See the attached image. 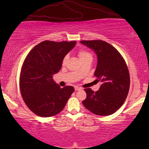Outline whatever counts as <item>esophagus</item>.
I'll list each match as a JSON object with an SVG mask.
<instances>
[{
  "mask_svg": "<svg viewBox=\"0 0 149 149\" xmlns=\"http://www.w3.org/2000/svg\"><path fill=\"white\" fill-rule=\"evenodd\" d=\"M74 89H75V91H79V90L81 89V88H79V87H78V86H76L74 88Z\"/></svg>",
  "mask_w": 149,
  "mask_h": 149,
  "instance_id": "obj_1",
  "label": "esophagus"
}]
</instances>
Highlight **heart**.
I'll return each instance as SVG.
<instances>
[{
    "label": "heart",
    "mask_w": 149,
    "mask_h": 149,
    "mask_svg": "<svg viewBox=\"0 0 149 149\" xmlns=\"http://www.w3.org/2000/svg\"><path fill=\"white\" fill-rule=\"evenodd\" d=\"M78 55L81 62L86 60L93 59V55H91V53L86 50H84V49H80V50H79L78 52ZM68 59V55H66L62 60V64L65 65Z\"/></svg>",
    "instance_id": "1"
}]
</instances>
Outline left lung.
Segmentation results:
<instances>
[{
	"instance_id": "left-lung-1",
	"label": "left lung",
	"mask_w": 149,
	"mask_h": 149,
	"mask_svg": "<svg viewBox=\"0 0 149 149\" xmlns=\"http://www.w3.org/2000/svg\"><path fill=\"white\" fill-rule=\"evenodd\" d=\"M81 43L95 52L97 63L94 76L102 84L96 92L86 88L84 106L99 116L114 113L123 104L130 87V76L125 60L111 45L102 40H83Z\"/></svg>"
}]
</instances>
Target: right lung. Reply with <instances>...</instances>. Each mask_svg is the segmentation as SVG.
<instances>
[{
	"label": "right lung",
	"instance_id": "obj_1",
	"mask_svg": "<svg viewBox=\"0 0 149 149\" xmlns=\"http://www.w3.org/2000/svg\"><path fill=\"white\" fill-rule=\"evenodd\" d=\"M76 41H43L26 56L20 75V89L26 105L33 113L47 118L60 112L74 91L73 86L61 88L53 75L61 70L62 60Z\"/></svg>",
	"mask_w": 149,
	"mask_h": 149
}]
</instances>
